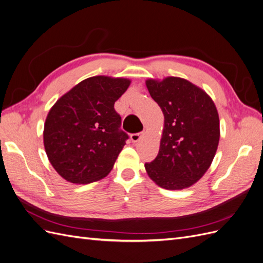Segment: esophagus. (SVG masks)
Here are the masks:
<instances>
[{"label":"esophagus","instance_id":"1","mask_svg":"<svg viewBox=\"0 0 263 263\" xmlns=\"http://www.w3.org/2000/svg\"><path fill=\"white\" fill-rule=\"evenodd\" d=\"M145 133L141 132V133H137V134H132L130 135V139L133 142H137L142 136H144Z\"/></svg>","mask_w":263,"mask_h":263}]
</instances>
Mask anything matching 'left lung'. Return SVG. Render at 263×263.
I'll use <instances>...</instances> for the list:
<instances>
[{
  "instance_id": "1",
  "label": "left lung",
  "mask_w": 263,
  "mask_h": 263,
  "mask_svg": "<svg viewBox=\"0 0 263 263\" xmlns=\"http://www.w3.org/2000/svg\"><path fill=\"white\" fill-rule=\"evenodd\" d=\"M164 125L159 154L146 163L149 178L166 190L192 186L209 170L219 142V117L210 95L185 79H148Z\"/></svg>"
}]
</instances>
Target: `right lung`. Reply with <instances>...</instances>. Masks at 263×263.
I'll list each match as a JSON object with an SVG mask.
<instances>
[{"label": "right lung", "instance_id": "add662e5", "mask_svg": "<svg viewBox=\"0 0 263 263\" xmlns=\"http://www.w3.org/2000/svg\"><path fill=\"white\" fill-rule=\"evenodd\" d=\"M129 79L95 76L78 83L54 103L44 127V146L53 169L76 184L105 178L126 145L115 102Z\"/></svg>", "mask_w": 263, "mask_h": 263}]
</instances>
